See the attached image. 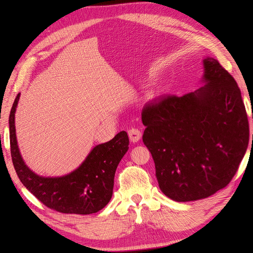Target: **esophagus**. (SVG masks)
Instances as JSON below:
<instances>
[{"instance_id": "1", "label": "esophagus", "mask_w": 253, "mask_h": 253, "mask_svg": "<svg viewBox=\"0 0 253 253\" xmlns=\"http://www.w3.org/2000/svg\"><path fill=\"white\" fill-rule=\"evenodd\" d=\"M127 134L129 137V140H131L132 142H138L141 138V132L138 128H134V127L129 128L127 131Z\"/></svg>"}]
</instances>
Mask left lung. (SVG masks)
Wrapping results in <instances>:
<instances>
[{"mask_svg":"<svg viewBox=\"0 0 253 253\" xmlns=\"http://www.w3.org/2000/svg\"><path fill=\"white\" fill-rule=\"evenodd\" d=\"M203 86L145 104L142 140L162 192L175 202L206 198L225 188L246 153L249 125L241 90L218 61L203 59Z\"/></svg>","mask_w":253,"mask_h":253,"instance_id":"left-lung-1","label":"left lung"}]
</instances>
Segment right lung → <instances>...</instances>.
<instances>
[{"mask_svg": "<svg viewBox=\"0 0 253 253\" xmlns=\"http://www.w3.org/2000/svg\"><path fill=\"white\" fill-rule=\"evenodd\" d=\"M20 95L10 111L9 137L13 167L23 186L58 212L85 215L104 208L113 195L115 172L128 150L126 132L121 131L112 140L95 145L82 164L68 174L39 175L25 164L18 145L14 118Z\"/></svg>", "mask_w": 253, "mask_h": 253, "instance_id": "1", "label": "right lung"}]
</instances>
